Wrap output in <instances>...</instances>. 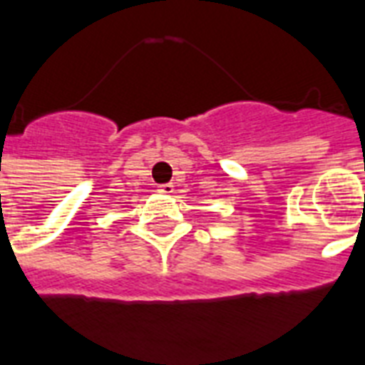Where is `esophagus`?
I'll list each match as a JSON object with an SVG mask.
<instances>
[{
    "mask_svg": "<svg viewBox=\"0 0 365 365\" xmlns=\"http://www.w3.org/2000/svg\"><path fill=\"white\" fill-rule=\"evenodd\" d=\"M158 192H162V194H168L169 196V194H173L175 192V186L171 185V182H168V185L160 186V188H158Z\"/></svg>",
    "mask_w": 365,
    "mask_h": 365,
    "instance_id": "34e87169",
    "label": "esophagus"
}]
</instances>
